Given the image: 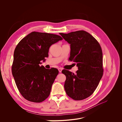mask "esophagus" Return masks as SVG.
<instances>
[{
	"label": "esophagus",
	"mask_w": 122,
	"mask_h": 122,
	"mask_svg": "<svg viewBox=\"0 0 122 122\" xmlns=\"http://www.w3.org/2000/svg\"><path fill=\"white\" fill-rule=\"evenodd\" d=\"M58 71L60 73H61L62 72V69L61 68H59L58 69Z\"/></svg>",
	"instance_id": "esophagus-1"
}]
</instances>
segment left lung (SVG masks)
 <instances>
[{
    "label": "left lung",
    "mask_w": 122,
    "mask_h": 122,
    "mask_svg": "<svg viewBox=\"0 0 122 122\" xmlns=\"http://www.w3.org/2000/svg\"><path fill=\"white\" fill-rule=\"evenodd\" d=\"M60 35L70 44L69 59L76 63V74L67 70L64 88L67 94L75 100L91 96L97 88L103 74V56L99 43L90 34L78 30Z\"/></svg>",
    "instance_id": "1"
}]
</instances>
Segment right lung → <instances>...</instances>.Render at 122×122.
I'll return each instance as SVG.
<instances>
[{
  "instance_id": "1",
  "label": "right lung",
  "mask_w": 122,
  "mask_h": 122,
  "mask_svg": "<svg viewBox=\"0 0 122 122\" xmlns=\"http://www.w3.org/2000/svg\"><path fill=\"white\" fill-rule=\"evenodd\" d=\"M62 40L57 35L33 31L17 44L12 73L19 92L25 99L40 103L49 97L59 71L40 64L48 57L51 45Z\"/></svg>"
}]
</instances>
